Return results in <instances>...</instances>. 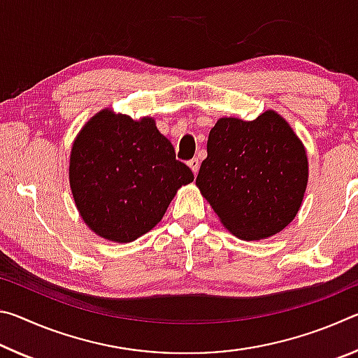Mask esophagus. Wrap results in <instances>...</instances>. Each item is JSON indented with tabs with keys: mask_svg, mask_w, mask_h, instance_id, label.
I'll use <instances>...</instances> for the list:
<instances>
[{
	"mask_svg": "<svg viewBox=\"0 0 358 358\" xmlns=\"http://www.w3.org/2000/svg\"><path fill=\"white\" fill-rule=\"evenodd\" d=\"M187 166H189L191 171L196 175L199 172V166H201V161H199V157H192V159L187 162Z\"/></svg>",
	"mask_w": 358,
	"mask_h": 358,
	"instance_id": "34e87169",
	"label": "esophagus"
}]
</instances>
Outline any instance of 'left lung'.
Returning a JSON list of instances; mask_svg holds the SVG:
<instances>
[{"instance_id":"8db88e82","label":"left lung","mask_w":358,"mask_h":358,"mask_svg":"<svg viewBox=\"0 0 358 358\" xmlns=\"http://www.w3.org/2000/svg\"><path fill=\"white\" fill-rule=\"evenodd\" d=\"M196 185L241 240L271 237L299 211L308 183L306 151L275 112L217 120Z\"/></svg>"}]
</instances>
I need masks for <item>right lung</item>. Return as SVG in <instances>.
Here are the masks:
<instances>
[{
  "mask_svg": "<svg viewBox=\"0 0 358 358\" xmlns=\"http://www.w3.org/2000/svg\"><path fill=\"white\" fill-rule=\"evenodd\" d=\"M192 180L151 118L102 110L72 145L69 181L77 208L90 229L118 243L153 229L178 187Z\"/></svg>",
  "mask_w": 358,
  "mask_h": 358,
  "instance_id": "add662e5",
  "label": "right lung"
}]
</instances>
